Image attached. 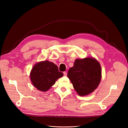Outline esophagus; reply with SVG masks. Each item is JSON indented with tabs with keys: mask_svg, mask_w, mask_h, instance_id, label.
Wrapping results in <instances>:
<instances>
[{
	"mask_svg": "<svg viewBox=\"0 0 128 128\" xmlns=\"http://www.w3.org/2000/svg\"><path fill=\"white\" fill-rule=\"evenodd\" d=\"M64 76H66L67 75V72H64Z\"/></svg>",
	"mask_w": 128,
	"mask_h": 128,
	"instance_id": "34e87169",
	"label": "esophagus"
}]
</instances>
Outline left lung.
Segmentation results:
<instances>
[{
  "instance_id": "8db88e82",
  "label": "left lung",
  "mask_w": 128,
  "mask_h": 128,
  "mask_svg": "<svg viewBox=\"0 0 128 128\" xmlns=\"http://www.w3.org/2000/svg\"><path fill=\"white\" fill-rule=\"evenodd\" d=\"M67 76L79 96L89 94L97 88L102 78L99 62L93 58L76 59Z\"/></svg>"
}]
</instances>
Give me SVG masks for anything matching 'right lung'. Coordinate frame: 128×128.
Listing matches in <instances>:
<instances>
[{
	"instance_id": "1",
	"label": "right lung",
	"mask_w": 128,
	"mask_h": 128,
	"mask_svg": "<svg viewBox=\"0 0 128 128\" xmlns=\"http://www.w3.org/2000/svg\"><path fill=\"white\" fill-rule=\"evenodd\" d=\"M56 64L48 61H41L34 64L30 72V78L34 86L38 90L45 92L62 77Z\"/></svg>"
}]
</instances>
